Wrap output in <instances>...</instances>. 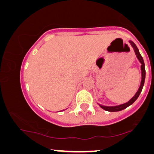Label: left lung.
<instances>
[{"label":"left lung","mask_w":154,"mask_h":154,"mask_svg":"<svg viewBox=\"0 0 154 154\" xmlns=\"http://www.w3.org/2000/svg\"><path fill=\"white\" fill-rule=\"evenodd\" d=\"M130 43H131V45H132V47H133L134 49V51H135V53L136 54V56H137V58H138V60H140V62L141 63V70H142V80H141V84H140V88L138 91L136 93L135 96H134L133 98H132L131 100L128 102H127V103H125L124 104H122V105H117V106H112V107H107V106H103V105H100L101 108H103V109L106 110V111H109V112H118V111H121V110H123L125 109V108L128 107L131 105H132L134 102H135L136 100L137 99L138 97H139L140 93H141L142 90V88H143V86H144V80H145V75H146V71H145V66H144V60H143L142 58V56L140 54V52H139V50H138L137 46H136L135 43H134L133 41L130 40L129 41Z\"/></svg>","instance_id":"obj_1"}]
</instances>
